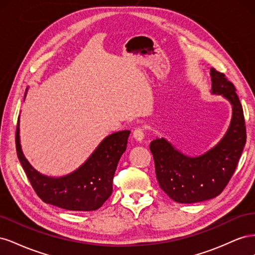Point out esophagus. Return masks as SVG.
<instances>
[{"label": "esophagus", "instance_id": "34e87169", "mask_svg": "<svg viewBox=\"0 0 255 255\" xmlns=\"http://www.w3.org/2000/svg\"><path fill=\"white\" fill-rule=\"evenodd\" d=\"M133 137L135 138V139H136L138 142L142 141L143 137H144V134H143V129H142V128H136V129L134 130V132H133Z\"/></svg>", "mask_w": 255, "mask_h": 255}]
</instances>
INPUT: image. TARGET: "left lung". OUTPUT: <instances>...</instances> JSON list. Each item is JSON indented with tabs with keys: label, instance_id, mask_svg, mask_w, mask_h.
I'll return each instance as SVG.
<instances>
[{
	"label": "left lung",
	"instance_id": "left-lung-1",
	"mask_svg": "<svg viewBox=\"0 0 255 255\" xmlns=\"http://www.w3.org/2000/svg\"><path fill=\"white\" fill-rule=\"evenodd\" d=\"M212 94L232 104L233 115L222 139L202 155L190 157L177 151L165 138L151 141L159 187L177 203H196L220 195L237 167L246 144L243 106L234 85L226 75L211 69Z\"/></svg>",
	"mask_w": 255,
	"mask_h": 255
}]
</instances>
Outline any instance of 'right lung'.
Masks as SVG:
<instances>
[{"label":"right lung","mask_w":255,"mask_h":255,"mask_svg":"<svg viewBox=\"0 0 255 255\" xmlns=\"http://www.w3.org/2000/svg\"><path fill=\"white\" fill-rule=\"evenodd\" d=\"M129 133V130H121L107 136L79 169L65 176L50 177L36 171L23 155L18 120L17 155L30 185L43 202L68 211H96L112 195L114 174L127 149Z\"/></svg>","instance_id":"obj_1"}]
</instances>
